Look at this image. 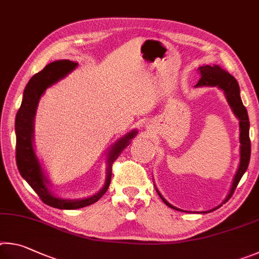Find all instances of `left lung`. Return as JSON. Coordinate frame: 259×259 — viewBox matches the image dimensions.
Segmentation results:
<instances>
[{
  "instance_id": "left-lung-1",
  "label": "left lung",
  "mask_w": 259,
  "mask_h": 259,
  "mask_svg": "<svg viewBox=\"0 0 259 259\" xmlns=\"http://www.w3.org/2000/svg\"><path fill=\"white\" fill-rule=\"evenodd\" d=\"M199 72H200V79L198 80L196 86H219L225 92L226 98H228V101L230 103L231 108H232L233 112L235 116L239 118L240 120V143H241V147H240V165L237 174L234 176L232 188H231V191L229 193L226 200L232 197L235 188L238 187V184L241 180L242 175L244 171L247 170L249 160H250V152H251V144H250V139H249V118H248V112L246 107L243 106L241 101V98H240V89L238 85V81L235 80L232 75H230L228 71L222 69L220 66H201L199 67ZM158 192V190H157ZM160 198L162 199L167 206L173 208V209L180 210L178 208L171 206L169 202H167L164 198L161 197V194L158 192Z\"/></svg>"
}]
</instances>
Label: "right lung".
I'll list each match as a JSON object with an SVG mask.
<instances>
[{
    "label": "right lung",
    "mask_w": 259,
    "mask_h": 259,
    "mask_svg": "<svg viewBox=\"0 0 259 259\" xmlns=\"http://www.w3.org/2000/svg\"><path fill=\"white\" fill-rule=\"evenodd\" d=\"M77 63L70 60H59L49 63L45 66L43 70L35 74L29 79L28 84L26 85L24 91V98H22L21 106L16 116V161L18 169L28 183L31 189L38 194L44 203L58 208V209H77L86 206L92 205L101 198L110 185L112 164L118 156L120 155L122 149L128 146L131 139H133L137 134V131L128 133L122 139H120L115 146L111 152L109 153L108 158V168H107V180L101 191L83 200H62L53 197L49 192L45 183V180L42 167H40L37 158L35 156L33 148V121L40 95L44 93L50 85L56 83L62 77H65L68 72L75 69Z\"/></svg>",
    "instance_id": "obj_1"
}]
</instances>
